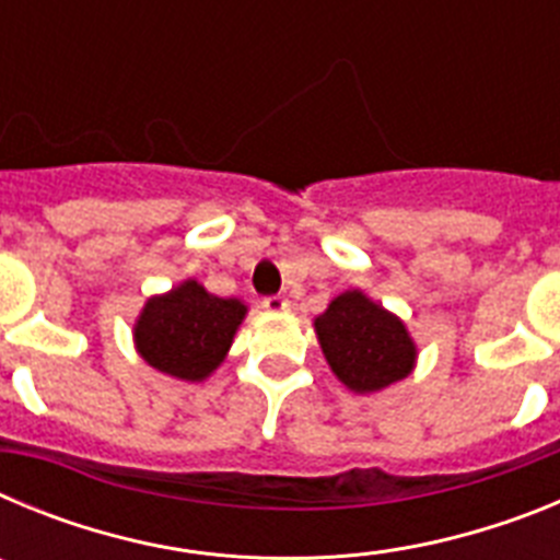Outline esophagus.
<instances>
[{
  "label": "esophagus",
  "mask_w": 560,
  "mask_h": 560,
  "mask_svg": "<svg viewBox=\"0 0 560 560\" xmlns=\"http://www.w3.org/2000/svg\"><path fill=\"white\" fill-rule=\"evenodd\" d=\"M264 308L269 311V314H285V311L291 308V303H289V300H285V296L277 294V296H266Z\"/></svg>",
  "instance_id": "esophagus-1"
}]
</instances>
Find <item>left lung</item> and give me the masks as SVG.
<instances>
[{"label": "left lung", "instance_id": "1", "mask_svg": "<svg viewBox=\"0 0 560 560\" xmlns=\"http://www.w3.org/2000/svg\"><path fill=\"white\" fill-rule=\"evenodd\" d=\"M314 330L328 368L355 395L381 393L418 364V345L404 319L361 289L334 296Z\"/></svg>", "mask_w": 560, "mask_h": 560}]
</instances>
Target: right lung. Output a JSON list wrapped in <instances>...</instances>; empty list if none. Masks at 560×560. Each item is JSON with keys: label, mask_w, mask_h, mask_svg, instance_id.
<instances>
[{"label": "right lung", "mask_w": 560, "mask_h": 560, "mask_svg": "<svg viewBox=\"0 0 560 560\" xmlns=\"http://www.w3.org/2000/svg\"><path fill=\"white\" fill-rule=\"evenodd\" d=\"M246 311L244 300L210 294L187 277L165 294L148 296L131 330L133 348L153 370L199 384L221 368Z\"/></svg>", "instance_id": "1"}]
</instances>
